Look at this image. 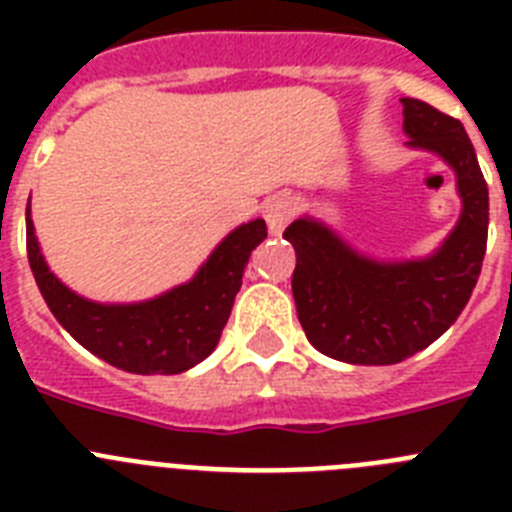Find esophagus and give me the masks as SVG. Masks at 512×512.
<instances>
[{
    "mask_svg": "<svg viewBox=\"0 0 512 512\" xmlns=\"http://www.w3.org/2000/svg\"><path fill=\"white\" fill-rule=\"evenodd\" d=\"M297 210V202L292 194H274L269 200L264 202V220H266V228H269L271 235H279L287 223L292 220Z\"/></svg>",
    "mask_w": 512,
    "mask_h": 512,
    "instance_id": "obj_1",
    "label": "esophagus"
}]
</instances>
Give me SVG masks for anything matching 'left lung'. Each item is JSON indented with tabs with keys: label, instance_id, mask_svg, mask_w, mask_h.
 <instances>
[{
	"label": "left lung",
	"instance_id": "1",
	"mask_svg": "<svg viewBox=\"0 0 512 512\" xmlns=\"http://www.w3.org/2000/svg\"><path fill=\"white\" fill-rule=\"evenodd\" d=\"M405 146L433 153L456 176L461 212L451 233L418 259H377L320 217L284 230L297 253V318L307 341L330 359L387 366L418 354L454 325L482 271L490 197L472 140L454 117L402 97Z\"/></svg>",
	"mask_w": 512,
	"mask_h": 512
}]
</instances>
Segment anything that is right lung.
Listing matches in <instances>:
<instances>
[{"mask_svg": "<svg viewBox=\"0 0 512 512\" xmlns=\"http://www.w3.org/2000/svg\"><path fill=\"white\" fill-rule=\"evenodd\" d=\"M27 261L53 318L71 338L130 374H182L215 351L241 289L251 251L266 238L261 217L230 230L187 282L140 302H97L63 284L48 266L25 212Z\"/></svg>", "mask_w": 512, "mask_h": 512, "instance_id": "obj_1", "label": "right lung"}]
</instances>
